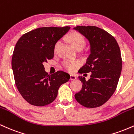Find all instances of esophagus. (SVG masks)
I'll list each match as a JSON object with an SVG mask.
<instances>
[{"label":"esophagus","instance_id":"1","mask_svg":"<svg viewBox=\"0 0 134 134\" xmlns=\"http://www.w3.org/2000/svg\"><path fill=\"white\" fill-rule=\"evenodd\" d=\"M76 79H77V77L76 76H74V75H73V74L70 75V80H75Z\"/></svg>","mask_w":134,"mask_h":134}]
</instances>
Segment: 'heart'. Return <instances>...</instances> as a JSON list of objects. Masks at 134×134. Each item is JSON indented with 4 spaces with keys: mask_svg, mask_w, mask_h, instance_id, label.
Wrapping results in <instances>:
<instances>
[{
    "mask_svg": "<svg viewBox=\"0 0 134 134\" xmlns=\"http://www.w3.org/2000/svg\"><path fill=\"white\" fill-rule=\"evenodd\" d=\"M67 40L69 41L71 45L75 49L77 48H82L84 47L85 44V39L83 37L82 35L78 33H72L69 35L67 37ZM60 46V41H58L54 46V51L56 52L58 50ZM79 65V63L77 61H71V60H65L62 63L63 67L69 71H73Z\"/></svg>",
    "mask_w": 134,
    "mask_h": 134,
    "instance_id": "heart-1",
    "label": "heart"
}]
</instances>
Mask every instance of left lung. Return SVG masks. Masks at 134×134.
Segmentation results:
<instances>
[{
  "instance_id": "left-lung-1",
  "label": "left lung",
  "mask_w": 134,
  "mask_h": 134,
  "mask_svg": "<svg viewBox=\"0 0 134 134\" xmlns=\"http://www.w3.org/2000/svg\"><path fill=\"white\" fill-rule=\"evenodd\" d=\"M73 30L83 35L90 44V55L79 72H91L88 81L79 77L82 87L75 98L85 107H100L110 99L117 86L122 67L119 46L113 36L98 27L78 26Z\"/></svg>"
}]
</instances>
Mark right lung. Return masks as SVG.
Instances as JSON below:
<instances>
[{
    "label": "right lung",
    "instance_id": "right-lung-1",
    "mask_svg": "<svg viewBox=\"0 0 134 134\" xmlns=\"http://www.w3.org/2000/svg\"><path fill=\"white\" fill-rule=\"evenodd\" d=\"M70 27H39L23 35L12 58L15 83L23 98L32 105L43 107L53 102L60 86L70 76L57 71L48 75L43 63L53 58L54 46Z\"/></svg>",
    "mask_w": 134,
    "mask_h": 134
}]
</instances>
